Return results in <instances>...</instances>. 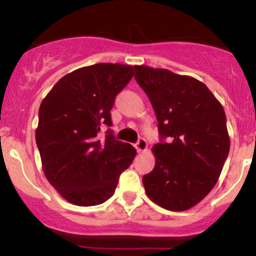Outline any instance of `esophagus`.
<instances>
[{"label": "esophagus", "mask_w": 256, "mask_h": 256, "mask_svg": "<svg viewBox=\"0 0 256 256\" xmlns=\"http://www.w3.org/2000/svg\"><path fill=\"white\" fill-rule=\"evenodd\" d=\"M134 146H136L138 152H143L148 149V143H146V140H144V138H140V140H138V142L134 144Z\"/></svg>", "instance_id": "34e87169"}]
</instances>
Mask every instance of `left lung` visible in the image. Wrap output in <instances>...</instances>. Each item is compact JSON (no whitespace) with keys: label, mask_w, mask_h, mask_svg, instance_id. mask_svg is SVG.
<instances>
[{"label":"left lung","mask_w":256,"mask_h":256,"mask_svg":"<svg viewBox=\"0 0 256 256\" xmlns=\"http://www.w3.org/2000/svg\"><path fill=\"white\" fill-rule=\"evenodd\" d=\"M134 70L156 114L161 136L152 149L154 168L142 179L146 196L173 212L190 210L216 184L230 150L224 108L212 91L190 76L144 64Z\"/></svg>","instance_id":"left-lung-1"}]
</instances>
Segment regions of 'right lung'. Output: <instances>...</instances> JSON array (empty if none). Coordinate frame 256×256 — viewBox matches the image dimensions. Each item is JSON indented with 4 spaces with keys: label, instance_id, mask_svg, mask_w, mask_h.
Segmentation results:
<instances>
[{
    "label": "right lung",
    "instance_id": "add662e5",
    "mask_svg": "<svg viewBox=\"0 0 256 256\" xmlns=\"http://www.w3.org/2000/svg\"><path fill=\"white\" fill-rule=\"evenodd\" d=\"M134 74L130 64L82 67L64 76L40 106L36 143L44 176L70 204H104L136 156V149L112 132L98 138L101 125H112L116 96Z\"/></svg>",
    "mask_w": 256,
    "mask_h": 256
}]
</instances>
